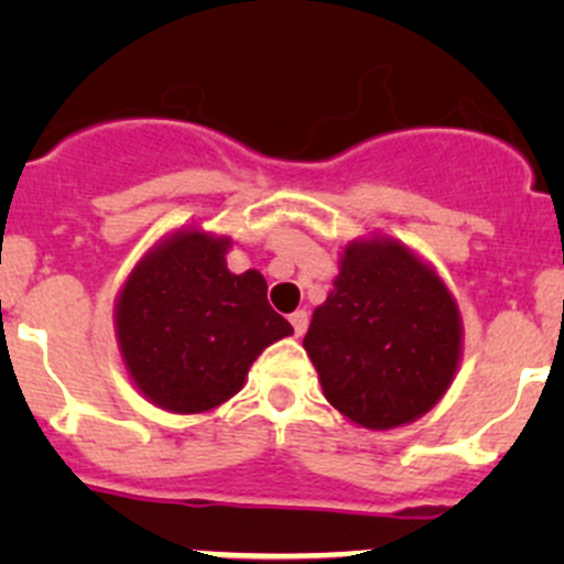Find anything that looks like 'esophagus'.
<instances>
[{
    "label": "esophagus",
    "mask_w": 564,
    "mask_h": 564,
    "mask_svg": "<svg viewBox=\"0 0 564 564\" xmlns=\"http://www.w3.org/2000/svg\"><path fill=\"white\" fill-rule=\"evenodd\" d=\"M289 322H292L294 335H303L305 329H308V311H294V314L289 316Z\"/></svg>",
    "instance_id": "esophagus-1"
}]
</instances>
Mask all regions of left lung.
Wrapping results in <instances>:
<instances>
[{"label":"left lung","mask_w":564,"mask_h":564,"mask_svg":"<svg viewBox=\"0 0 564 564\" xmlns=\"http://www.w3.org/2000/svg\"><path fill=\"white\" fill-rule=\"evenodd\" d=\"M324 398L388 431L436 406L460 360V314L440 275L390 237L349 242L303 340Z\"/></svg>","instance_id":"left-lung-1"}]
</instances>
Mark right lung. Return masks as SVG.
Returning a JSON list of instances; mask_svg holds the SVG:
<instances>
[{
  "label": "right lung",
  "mask_w": 564,
  "mask_h": 564,
  "mask_svg": "<svg viewBox=\"0 0 564 564\" xmlns=\"http://www.w3.org/2000/svg\"><path fill=\"white\" fill-rule=\"evenodd\" d=\"M229 237L182 229L124 281L113 308L122 362L141 395L176 414L220 406L292 324L267 303L261 272L226 267Z\"/></svg>",
  "instance_id": "right-lung-1"
}]
</instances>
